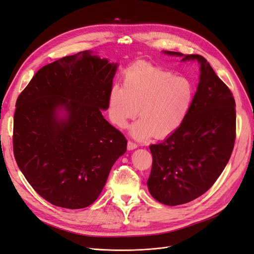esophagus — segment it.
<instances>
[{
    "instance_id": "34e87169",
    "label": "esophagus",
    "mask_w": 254,
    "mask_h": 254,
    "mask_svg": "<svg viewBox=\"0 0 254 254\" xmlns=\"http://www.w3.org/2000/svg\"><path fill=\"white\" fill-rule=\"evenodd\" d=\"M137 143L130 141V140H128L127 141V149H129V151H132V149H135L137 147Z\"/></svg>"
}]
</instances>
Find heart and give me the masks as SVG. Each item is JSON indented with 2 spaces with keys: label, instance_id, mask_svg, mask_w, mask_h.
<instances>
[{
  "label": "heart",
  "instance_id": "b5f03b06",
  "mask_svg": "<svg viewBox=\"0 0 254 254\" xmlns=\"http://www.w3.org/2000/svg\"><path fill=\"white\" fill-rule=\"evenodd\" d=\"M192 82L149 63L127 69L124 87L115 84L109 93L108 114L113 125L125 127L129 119L140 118L130 133L138 139L155 135L164 138L180 127L193 100Z\"/></svg>",
  "mask_w": 254,
  "mask_h": 254
}]
</instances>
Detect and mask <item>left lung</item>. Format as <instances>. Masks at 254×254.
<instances>
[{"mask_svg":"<svg viewBox=\"0 0 254 254\" xmlns=\"http://www.w3.org/2000/svg\"><path fill=\"white\" fill-rule=\"evenodd\" d=\"M165 53L201 64L189 115L164 141L149 145L153 165L148 190L158 202L176 206L199 198L224 171L236 141L237 114L231 91L203 56Z\"/></svg>","mask_w":254,"mask_h":254,"instance_id":"8db88e82","label":"left lung"}]
</instances>
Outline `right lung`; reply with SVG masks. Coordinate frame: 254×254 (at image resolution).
<instances>
[{
    "label": "right lung",
    "instance_id": "obj_1",
    "mask_svg": "<svg viewBox=\"0 0 254 254\" xmlns=\"http://www.w3.org/2000/svg\"><path fill=\"white\" fill-rule=\"evenodd\" d=\"M117 64L82 51L44 65L18 95L13 154L42 198L68 209L98 198L127 139L103 118ZM67 117L60 120L57 110Z\"/></svg>",
    "mask_w": 254,
    "mask_h": 254
}]
</instances>
